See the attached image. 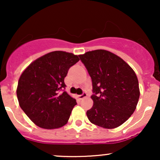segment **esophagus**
Listing matches in <instances>:
<instances>
[{
  "label": "esophagus",
  "mask_w": 160,
  "mask_h": 160,
  "mask_svg": "<svg viewBox=\"0 0 160 160\" xmlns=\"http://www.w3.org/2000/svg\"><path fill=\"white\" fill-rule=\"evenodd\" d=\"M78 97H79V98L81 100V99H83V98H86V97H87V93L83 92L82 94L78 95Z\"/></svg>",
  "instance_id": "obj_1"
}]
</instances>
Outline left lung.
<instances>
[{
    "label": "left lung",
    "instance_id": "1",
    "mask_svg": "<svg viewBox=\"0 0 160 160\" xmlns=\"http://www.w3.org/2000/svg\"><path fill=\"white\" fill-rule=\"evenodd\" d=\"M92 82L93 106L86 112L92 123L105 128L120 126L136 108L140 91L135 71L120 57L104 49L79 56Z\"/></svg>",
    "mask_w": 160,
    "mask_h": 160
}]
</instances>
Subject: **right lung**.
Segmentation results:
<instances>
[{
	"label": "right lung",
	"mask_w": 160,
	"mask_h": 160,
	"mask_svg": "<svg viewBox=\"0 0 160 160\" xmlns=\"http://www.w3.org/2000/svg\"><path fill=\"white\" fill-rule=\"evenodd\" d=\"M79 60L73 53L54 51L33 62L20 76L16 90L19 106L39 127L60 128L68 121L77 102L65 91L64 80Z\"/></svg>",
	"instance_id": "add662e5"
}]
</instances>
